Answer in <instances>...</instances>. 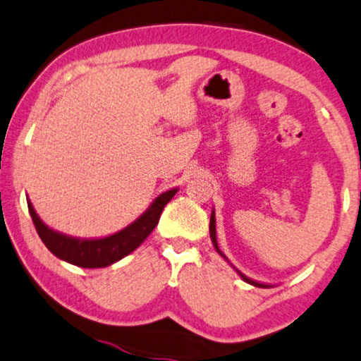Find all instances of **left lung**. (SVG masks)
I'll return each mask as SVG.
<instances>
[{
	"instance_id": "left-lung-1",
	"label": "left lung",
	"mask_w": 361,
	"mask_h": 361,
	"mask_svg": "<svg viewBox=\"0 0 361 361\" xmlns=\"http://www.w3.org/2000/svg\"><path fill=\"white\" fill-rule=\"evenodd\" d=\"M209 234H211V241H212V244H214L216 251H217V252H219V255H221L222 257H224V259H226V261H228V262H229V259H228V257H226L224 255H222V252H221V249H219V246H217V239H216V214H214V211H212V212H211V222H209ZM233 268H234V266H233ZM234 269H235V268H234ZM235 273H238L239 276H241V278L244 279V281H246V283H249V284H252V286H257V288H269V286H271V284H266V283H259V281H255V279L247 278V276H246V274H243V273H241V271H239V269H235Z\"/></svg>"
}]
</instances>
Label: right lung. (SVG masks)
Returning <instances> with one entry per match:
<instances>
[{"label":"right lung","mask_w":361,"mask_h":361,"mask_svg":"<svg viewBox=\"0 0 361 361\" xmlns=\"http://www.w3.org/2000/svg\"><path fill=\"white\" fill-rule=\"evenodd\" d=\"M176 188L162 192L150 204L144 214L137 217L132 224H128L127 228L118 231V233L99 239L73 238V235H66L48 228L39 219L30 199H26V201H28V211L35 228H37V233L42 238L44 246L50 249L53 255L60 257L61 261L80 266V268H105V266L114 264V262L130 255L149 238V234L157 226L164 207L176 195Z\"/></svg>","instance_id":"1"}]
</instances>
